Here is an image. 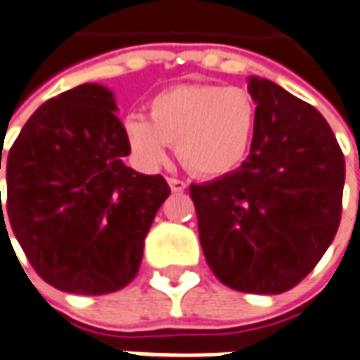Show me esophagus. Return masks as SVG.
Wrapping results in <instances>:
<instances>
[{
  "label": "esophagus",
  "instance_id": "34e87169",
  "mask_svg": "<svg viewBox=\"0 0 360 360\" xmlns=\"http://www.w3.org/2000/svg\"><path fill=\"white\" fill-rule=\"evenodd\" d=\"M167 183H169V187L173 193H183V191L187 189V183L181 179H175V177H169V179H167Z\"/></svg>",
  "mask_w": 360,
  "mask_h": 360
}]
</instances>
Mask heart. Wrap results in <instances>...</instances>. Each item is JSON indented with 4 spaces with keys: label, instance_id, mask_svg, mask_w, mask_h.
I'll return each instance as SVG.
<instances>
[{
    "label": "heart",
    "instance_id": "obj_1",
    "mask_svg": "<svg viewBox=\"0 0 360 360\" xmlns=\"http://www.w3.org/2000/svg\"><path fill=\"white\" fill-rule=\"evenodd\" d=\"M149 120L128 116L124 136L143 169L161 167L173 143L199 177H222L250 151L258 106L248 90L221 84H177L149 100Z\"/></svg>",
    "mask_w": 360,
    "mask_h": 360
}]
</instances>
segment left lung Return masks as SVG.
Returning a JSON list of instances; mask_svg holds the SVG:
<instances>
[{
	"label": "left lung",
	"mask_w": 360,
	"mask_h": 360,
	"mask_svg": "<svg viewBox=\"0 0 360 360\" xmlns=\"http://www.w3.org/2000/svg\"><path fill=\"white\" fill-rule=\"evenodd\" d=\"M258 124L236 171L191 185L212 274L236 292L282 293L314 270L343 209L345 158L317 110L252 77Z\"/></svg>",
	"instance_id": "1"
}]
</instances>
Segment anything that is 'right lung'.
I'll list each match as a JSON object with an SVG mask.
<instances>
[{"instance_id": "1", "label": "right lung", "mask_w": 360, "mask_h": 360, "mask_svg": "<svg viewBox=\"0 0 360 360\" xmlns=\"http://www.w3.org/2000/svg\"><path fill=\"white\" fill-rule=\"evenodd\" d=\"M126 155L114 94L100 84L46 100L9 149L0 229L8 224L53 288L104 295L136 278L143 240L171 189L161 175L128 167Z\"/></svg>"}]
</instances>
